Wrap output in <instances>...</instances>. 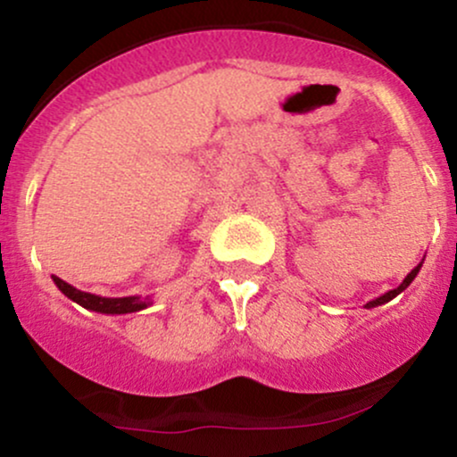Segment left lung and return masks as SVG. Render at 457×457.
<instances>
[{
  "instance_id": "left-lung-1",
  "label": "left lung",
  "mask_w": 457,
  "mask_h": 457,
  "mask_svg": "<svg viewBox=\"0 0 457 457\" xmlns=\"http://www.w3.org/2000/svg\"><path fill=\"white\" fill-rule=\"evenodd\" d=\"M423 260H426V258H423ZM421 266H423V262H419V264L417 266H414V269L411 270V272H408V275H406V279H403L402 283H400V286H397L395 287V290H389V292H385V295H382V296H378V298H374V301H370V303H367V309H371V307H378V305H385V303H389V301H393V298H395L397 295H402V292L403 290H406V287L408 286H411V283H412V279H414V277H417L419 275V270H421Z\"/></svg>"
}]
</instances>
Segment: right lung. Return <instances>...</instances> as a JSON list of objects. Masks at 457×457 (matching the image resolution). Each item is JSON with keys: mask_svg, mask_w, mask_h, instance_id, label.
<instances>
[{"mask_svg": "<svg viewBox=\"0 0 457 457\" xmlns=\"http://www.w3.org/2000/svg\"><path fill=\"white\" fill-rule=\"evenodd\" d=\"M51 279H54L55 286L60 287L62 295L71 298V301H75L77 305L90 309V312L107 313V316H120V313H135V312H141V309L152 305L150 296H145V298H141V296H122V298L98 296V295H90V292L77 290L75 286H71V283H66L64 279H60V277H55V275H51Z\"/></svg>", "mask_w": 457, "mask_h": 457, "instance_id": "right-lung-1", "label": "right lung"}]
</instances>
